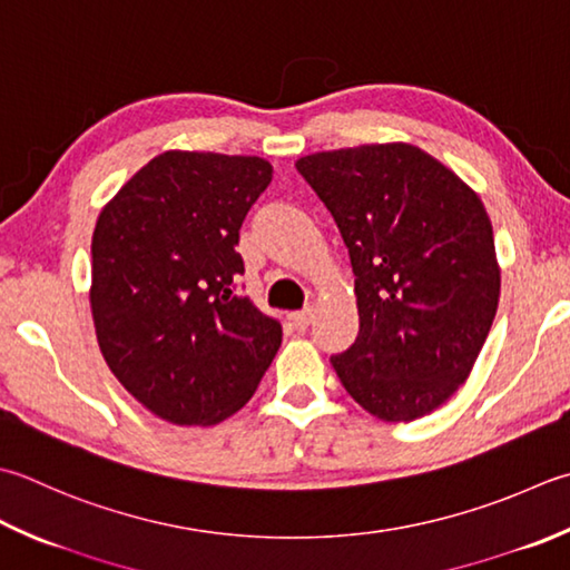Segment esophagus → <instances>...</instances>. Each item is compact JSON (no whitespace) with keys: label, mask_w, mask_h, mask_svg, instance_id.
Instances as JSON below:
<instances>
[{"label":"esophagus","mask_w":570,"mask_h":570,"mask_svg":"<svg viewBox=\"0 0 570 570\" xmlns=\"http://www.w3.org/2000/svg\"><path fill=\"white\" fill-rule=\"evenodd\" d=\"M311 321H314V308H304V311H296L292 316V323L296 331H306L311 326Z\"/></svg>","instance_id":"1"}]
</instances>
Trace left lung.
I'll return each instance as SVG.
<instances>
[{"instance_id":"8db88e82","label":"left lung","mask_w":570,"mask_h":570,"mask_svg":"<svg viewBox=\"0 0 570 570\" xmlns=\"http://www.w3.org/2000/svg\"><path fill=\"white\" fill-rule=\"evenodd\" d=\"M336 219L355 274L361 331L331 355L371 415L410 422L470 377L499 304L494 232L482 199L407 142L296 160Z\"/></svg>"}]
</instances>
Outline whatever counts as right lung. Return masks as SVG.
Returning a JSON list of instances; mask_svg holds the SVG:
<instances>
[{"label": "right lung", "mask_w": 570, "mask_h": 570, "mask_svg": "<svg viewBox=\"0 0 570 570\" xmlns=\"http://www.w3.org/2000/svg\"><path fill=\"white\" fill-rule=\"evenodd\" d=\"M272 183L254 155L167 150L100 209L91 314L120 385L173 425H217L247 405L282 323L237 292L242 222Z\"/></svg>", "instance_id": "obj_1"}]
</instances>
